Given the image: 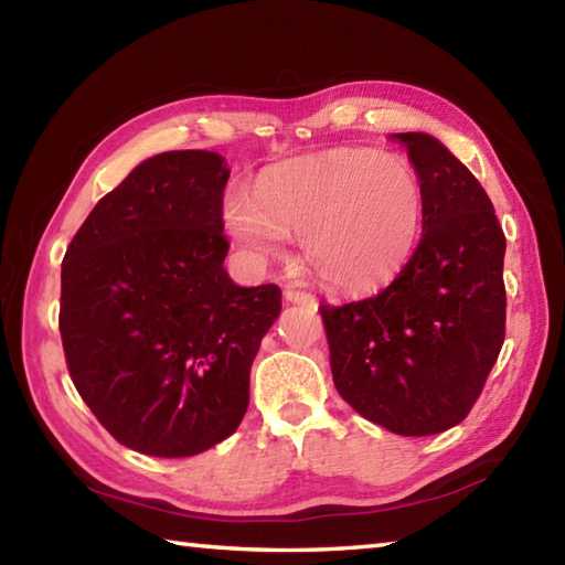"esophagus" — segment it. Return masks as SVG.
<instances>
[{
  "instance_id": "esophagus-1",
  "label": "esophagus",
  "mask_w": 565,
  "mask_h": 565,
  "mask_svg": "<svg viewBox=\"0 0 565 565\" xmlns=\"http://www.w3.org/2000/svg\"><path fill=\"white\" fill-rule=\"evenodd\" d=\"M284 299L291 301V303H299V307H317V299L311 297L309 291L294 289V286H286V289H284Z\"/></svg>"
}]
</instances>
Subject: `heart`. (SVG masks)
I'll return each instance as SVG.
<instances>
[{
    "mask_svg": "<svg viewBox=\"0 0 565 565\" xmlns=\"http://www.w3.org/2000/svg\"><path fill=\"white\" fill-rule=\"evenodd\" d=\"M417 170L397 153L331 150L268 168L256 191L223 199V228L254 262L301 236L307 264L339 291L380 289L405 268L423 234Z\"/></svg>",
    "mask_w": 565,
    "mask_h": 565,
    "instance_id": "b5f03b06",
    "label": "heart"
}]
</instances>
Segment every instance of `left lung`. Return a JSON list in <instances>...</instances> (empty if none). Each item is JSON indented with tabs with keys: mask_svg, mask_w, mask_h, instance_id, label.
<instances>
[{
	"mask_svg": "<svg viewBox=\"0 0 565 565\" xmlns=\"http://www.w3.org/2000/svg\"><path fill=\"white\" fill-rule=\"evenodd\" d=\"M425 195L423 238L387 289L321 303L334 387L405 437L468 417L505 339V234L486 188L440 140L397 132Z\"/></svg>",
	"mask_w": 565,
	"mask_h": 565,
	"instance_id": "1",
	"label": "left lung"
}]
</instances>
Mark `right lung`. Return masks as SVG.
<instances>
[{"label": "right lung", "instance_id": "add662e5", "mask_svg": "<svg viewBox=\"0 0 565 565\" xmlns=\"http://www.w3.org/2000/svg\"><path fill=\"white\" fill-rule=\"evenodd\" d=\"M209 150L148 158L97 201L62 258L60 334L79 397L120 445L191 458L236 433L248 374L281 311L223 258V188Z\"/></svg>", "mask_w": 565, "mask_h": 565}]
</instances>
